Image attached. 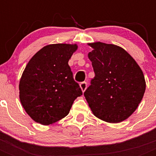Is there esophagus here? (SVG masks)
<instances>
[{"label": "esophagus", "mask_w": 156, "mask_h": 156, "mask_svg": "<svg viewBox=\"0 0 156 156\" xmlns=\"http://www.w3.org/2000/svg\"><path fill=\"white\" fill-rule=\"evenodd\" d=\"M87 83H86V82H83V83H80V87L83 92H84L86 90V89H87Z\"/></svg>", "instance_id": "1"}]
</instances>
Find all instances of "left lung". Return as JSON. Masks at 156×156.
<instances>
[{
    "label": "left lung",
    "mask_w": 156,
    "mask_h": 156,
    "mask_svg": "<svg viewBox=\"0 0 156 156\" xmlns=\"http://www.w3.org/2000/svg\"><path fill=\"white\" fill-rule=\"evenodd\" d=\"M88 53L95 77L84 96L95 116L118 123L138 108L146 90L145 78L134 59L122 48L101 42L90 44Z\"/></svg>",
    "instance_id": "obj_1"
}]
</instances>
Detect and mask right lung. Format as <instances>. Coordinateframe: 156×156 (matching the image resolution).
<instances>
[{
    "label": "right lung",
    "mask_w": 156,
    "mask_h": 156,
    "mask_svg": "<svg viewBox=\"0 0 156 156\" xmlns=\"http://www.w3.org/2000/svg\"><path fill=\"white\" fill-rule=\"evenodd\" d=\"M77 44L45 46L32 56L19 83V98L35 121L50 125L69 112L75 99L83 95L68 64Z\"/></svg>",
    "instance_id": "1"
}]
</instances>
